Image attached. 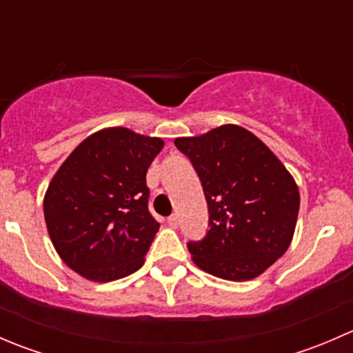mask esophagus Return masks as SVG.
I'll return each mask as SVG.
<instances>
[{"label": "esophagus", "instance_id": "1", "mask_svg": "<svg viewBox=\"0 0 353 353\" xmlns=\"http://www.w3.org/2000/svg\"><path fill=\"white\" fill-rule=\"evenodd\" d=\"M167 223H169L172 229H177V225H179V219H177V215H170L169 219H167Z\"/></svg>", "mask_w": 353, "mask_h": 353}]
</instances>
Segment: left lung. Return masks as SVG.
<instances>
[{"label":"left lung","mask_w":353,"mask_h":353,"mask_svg":"<svg viewBox=\"0 0 353 353\" xmlns=\"http://www.w3.org/2000/svg\"><path fill=\"white\" fill-rule=\"evenodd\" d=\"M174 143L190 157L208 203L210 230L188 244L194 265L230 282L259 276L285 254L294 237L301 196L292 174L237 124Z\"/></svg>","instance_id":"1"}]
</instances>
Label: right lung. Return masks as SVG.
<instances>
[{"instance_id":"1","label":"right lung","mask_w":353,"mask_h":353,"mask_svg":"<svg viewBox=\"0 0 353 353\" xmlns=\"http://www.w3.org/2000/svg\"><path fill=\"white\" fill-rule=\"evenodd\" d=\"M162 138L104 128L61 163L44 196V219L59 258L92 282L141 268L159 222L148 212L147 170Z\"/></svg>"}]
</instances>
